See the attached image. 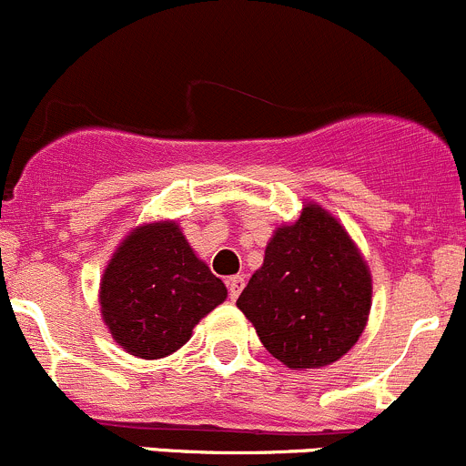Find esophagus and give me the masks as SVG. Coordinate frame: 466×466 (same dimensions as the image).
Returning a JSON list of instances; mask_svg holds the SVG:
<instances>
[{"mask_svg": "<svg viewBox=\"0 0 466 466\" xmlns=\"http://www.w3.org/2000/svg\"><path fill=\"white\" fill-rule=\"evenodd\" d=\"M228 285V297H231V301L239 297V292L244 289V276H231V279L227 280Z\"/></svg>", "mask_w": 466, "mask_h": 466, "instance_id": "obj_1", "label": "esophagus"}]
</instances>
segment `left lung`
<instances>
[{
  "mask_svg": "<svg viewBox=\"0 0 466 466\" xmlns=\"http://www.w3.org/2000/svg\"><path fill=\"white\" fill-rule=\"evenodd\" d=\"M238 308L267 351L294 371L321 370L353 349L371 310V271L335 215L306 201L267 242Z\"/></svg>",
  "mask_w": 466,
  "mask_h": 466,
  "instance_id": "left-lung-1",
  "label": "left lung"
}]
</instances>
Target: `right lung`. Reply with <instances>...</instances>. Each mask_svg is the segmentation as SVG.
<instances>
[{"label":"right lung","mask_w":466,"mask_h":466,"mask_svg":"<svg viewBox=\"0 0 466 466\" xmlns=\"http://www.w3.org/2000/svg\"><path fill=\"white\" fill-rule=\"evenodd\" d=\"M227 294L181 227L160 219L133 228L110 256L99 283L101 319L124 351L158 360L178 351Z\"/></svg>","instance_id":"right-lung-1"}]
</instances>
